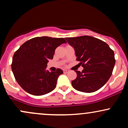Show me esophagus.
<instances>
[{
	"instance_id": "34e87169",
	"label": "esophagus",
	"mask_w": 128,
	"mask_h": 128,
	"mask_svg": "<svg viewBox=\"0 0 128 128\" xmlns=\"http://www.w3.org/2000/svg\"><path fill=\"white\" fill-rule=\"evenodd\" d=\"M63 72H64V73H68L69 72V71L67 70H63Z\"/></svg>"
}]
</instances>
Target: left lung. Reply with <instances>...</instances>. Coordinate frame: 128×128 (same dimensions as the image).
<instances>
[{
	"instance_id": "8db88e82",
	"label": "left lung",
	"mask_w": 128,
	"mask_h": 128,
	"mask_svg": "<svg viewBox=\"0 0 128 128\" xmlns=\"http://www.w3.org/2000/svg\"><path fill=\"white\" fill-rule=\"evenodd\" d=\"M74 48L76 60L83 67L76 70V78L72 81L74 89L84 92L99 90L111 77L116 60L114 51L106 42L91 36L65 38Z\"/></svg>"
}]
</instances>
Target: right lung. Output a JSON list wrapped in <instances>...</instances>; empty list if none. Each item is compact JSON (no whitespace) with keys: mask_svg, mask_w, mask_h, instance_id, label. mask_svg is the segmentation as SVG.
Returning a JSON list of instances; mask_svg holds the SVG:
<instances>
[{"mask_svg":"<svg viewBox=\"0 0 128 128\" xmlns=\"http://www.w3.org/2000/svg\"><path fill=\"white\" fill-rule=\"evenodd\" d=\"M63 43H66L63 38L38 36L26 42L14 53L11 68L24 91L42 96L55 88L63 71L57 68L56 72H49L46 69L47 64L54 58L56 48Z\"/></svg>","mask_w":128,"mask_h":128,"instance_id":"add662e5","label":"right lung"}]
</instances>
